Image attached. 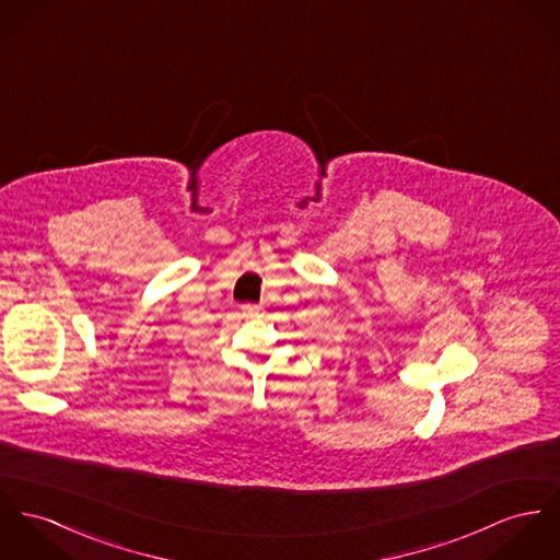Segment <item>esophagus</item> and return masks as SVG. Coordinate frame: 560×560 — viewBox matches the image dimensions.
<instances>
[{"instance_id": "34e87169", "label": "esophagus", "mask_w": 560, "mask_h": 560, "mask_svg": "<svg viewBox=\"0 0 560 560\" xmlns=\"http://www.w3.org/2000/svg\"><path fill=\"white\" fill-rule=\"evenodd\" d=\"M241 308H243V313H245V315H249V317L258 315L259 311H261V306L256 304V302H245V304H241Z\"/></svg>"}]
</instances>
